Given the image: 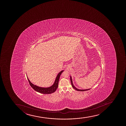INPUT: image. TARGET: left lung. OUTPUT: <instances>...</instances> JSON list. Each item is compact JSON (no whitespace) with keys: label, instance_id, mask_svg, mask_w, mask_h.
Instances as JSON below:
<instances>
[{"label":"left lung","instance_id":"1","mask_svg":"<svg viewBox=\"0 0 126 126\" xmlns=\"http://www.w3.org/2000/svg\"><path fill=\"white\" fill-rule=\"evenodd\" d=\"M70 80H71V85L73 87L75 90H77V91H84L88 90H89L90 89H85V90H80V89H77V88H76V87L74 86V84H73V83L72 79V77H71V76H70Z\"/></svg>","mask_w":126,"mask_h":126}]
</instances>
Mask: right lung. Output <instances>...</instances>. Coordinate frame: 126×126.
Masks as SVG:
<instances>
[{"label":"right lung","instance_id":"obj_1","mask_svg":"<svg viewBox=\"0 0 126 126\" xmlns=\"http://www.w3.org/2000/svg\"><path fill=\"white\" fill-rule=\"evenodd\" d=\"M63 71H64L63 70H62L58 74V75L55 78V81L52 85H51L49 87H39L36 85H35L31 82L30 81L28 78L27 76V77L28 80L29 81V84H30L31 86L32 87V88L33 89V90H35V91H36L38 93H42V94H51V93H54L56 91L57 89L58 88V82L59 80L61 74H62V73Z\"/></svg>","mask_w":126,"mask_h":126}]
</instances>
